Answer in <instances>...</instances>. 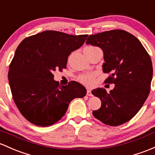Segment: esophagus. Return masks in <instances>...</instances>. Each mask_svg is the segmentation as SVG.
<instances>
[{
    "mask_svg": "<svg viewBox=\"0 0 155 155\" xmlns=\"http://www.w3.org/2000/svg\"><path fill=\"white\" fill-rule=\"evenodd\" d=\"M86 94H87L88 96L92 95V94H91V91L90 89H87V92H86Z\"/></svg>",
    "mask_w": 155,
    "mask_h": 155,
    "instance_id": "esophagus-1",
    "label": "esophagus"
}]
</instances>
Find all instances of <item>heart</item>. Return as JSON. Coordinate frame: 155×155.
Here are the masks:
<instances>
[{
    "mask_svg": "<svg viewBox=\"0 0 155 155\" xmlns=\"http://www.w3.org/2000/svg\"><path fill=\"white\" fill-rule=\"evenodd\" d=\"M99 48L97 46H88L84 48V54H86V56L87 57L88 55L91 54V53L94 52L95 51L99 50ZM94 78H95V74H93V73H89V74H82V75L79 76L78 80L81 83H82L83 84L86 85V86H90L93 84L94 83Z\"/></svg>",
    "mask_w": 155,
    "mask_h": 155,
    "instance_id": "1",
    "label": "heart"
}]
</instances>
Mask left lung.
<instances>
[{"label": "left lung", "instance_id": "left-lung-1", "mask_svg": "<svg viewBox=\"0 0 155 155\" xmlns=\"http://www.w3.org/2000/svg\"><path fill=\"white\" fill-rule=\"evenodd\" d=\"M86 43L104 51L103 71L110 74L105 84H114L109 93L103 88L91 91L101 101V108L93 111V115L109 126L124 124L135 116L150 92V56L135 36L121 29L91 35Z\"/></svg>", "mask_w": 155, "mask_h": 155}]
</instances>
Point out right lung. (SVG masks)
Masks as SVG:
<instances>
[{"instance_id": "1", "label": "right lung", "mask_w": 155, "mask_h": 155, "mask_svg": "<svg viewBox=\"0 0 155 155\" xmlns=\"http://www.w3.org/2000/svg\"><path fill=\"white\" fill-rule=\"evenodd\" d=\"M87 35L48 30L23 40L9 65V83L21 114L32 124L49 126L62 118L69 104L86 94L75 81L61 86L53 71L66 68L68 56L84 44Z\"/></svg>"}]
</instances>
